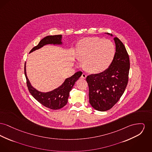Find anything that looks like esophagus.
I'll return each mask as SVG.
<instances>
[{"label":"esophagus","mask_w":152,"mask_h":152,"mask_svg":"<svg viewBox=\"0 0 152 152\" xmlns=\"http://www.w3.org/2000/svg\"><path fill=\"white\" fill-rule=\"evenodd\" d=\"M86 77H87V75H86V73H83L82 74V75H81V78H83V79H86Z\"/></svg>","instance_id":"esophagus-1"}]
</instances>
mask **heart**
<instances>
[{
  "label": "heart",
  "instance_id": "heart-1",
  "mask_svg": "<svg viewBox=\"0 0 152 152\" xmlns=\"http://www.w3.org/2000/svg\"><path fill=\"white\" fill-rule=\"evenodd\" d=\"M115 46L109 39L89 37L82 39L78 52V58L84 61V68L90 73L98 74L106 71L113 63Z\"/></svg>",
  "mask_w": 152,
  "mask_h": 152
}]
</instances>
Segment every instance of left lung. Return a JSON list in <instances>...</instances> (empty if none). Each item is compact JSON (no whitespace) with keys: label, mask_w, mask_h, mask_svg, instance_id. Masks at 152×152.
<instances>
[{"label":"left lung","mask_w":152,"mask_h":152,"mask_svg":"<svg viewBox=\"0 0 152 152\" xmlns=\"http://www.w3.org/2000/svg\"><path fill=\"white\" fill-rule=\"evenodd\" d=\"M114 41L116 52L110 66L106 71L91 74L86 78L89 103L100 111L108 110L116 104L124 93L129 80V54L118 38L114 37Z\"/></svg>","instance_id":"8db88e82"}]
</instances>
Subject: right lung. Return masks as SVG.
I'll list each match as a JSON object with an SVG mask.
<instances>
[{"label": "right lung", "instance_id": "right-lung-1", "mask_svg": "<svg viewBox=\"0 0 152 152\" xmlns=\"http://www.w3.org/2000/svg\"><path fill=\"white\" fill-rule=\"evenodd\" d=\"M61 35L46 36L41 39L39 44L34 46L30 52L38 49L46 44H61ZM24 70L26 79L27 87L29 92L39 103L45 107L52 110L60 109L66 104L68 99L69 96V92L72 89L75 82L79 79L82 75V72H77L71 77L66 79L63 84L58 88L49 92L43 93L38 91L31 86L26 76L25 65Z\"/></svg>", "mask_w": 152, "mask_h": 152}]
</instances>
